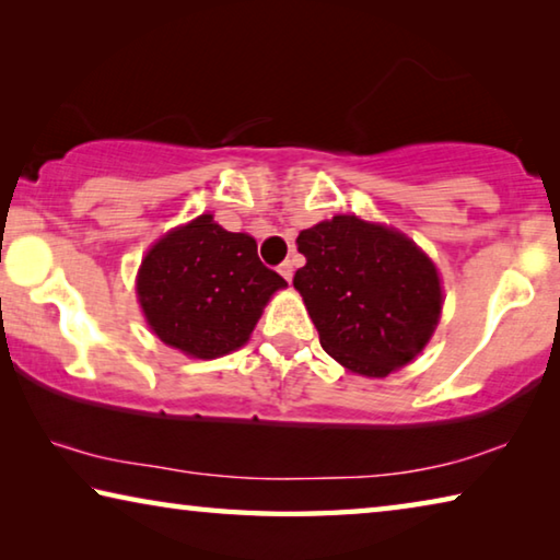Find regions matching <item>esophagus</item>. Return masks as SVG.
<instances>
[{
    "instance_id": "obj_1",
    "label": "esophagus",
    "mask_w": 560,
    "mask_h": 560,
    "mask_svg": "<svg viewBox=\"0 0 560 560\" xmlns=\"http://www.w3.org/2000/svg\"><path fill=\"white\" fill-rule=\"evenodd\" d=\"M279 273H281V277L287 279V281H291V279H293V261H291V259L283 261L281 267H279Z\"/></svg>"
}]
</instances>
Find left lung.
I'll list each match as a JSON object with an SVG mask.
<instances>
[{
    "mask_svg": "<svg viewBox=\"0 0 560 560\" xmlns=\"http://www.w3.org/2000/svg\"><path fill=\"white\" fill-rule=\"evenodd\" d=\"M293 277L320 346L350 373L385 377L430 343L442 314L438 267L393 226L336 214L299 234Z\"/></svg>",
    "mask_w": 560,
    "mask_h": 560,
    "instance_id": "8db88e82",
    "label": "left lung"
}]
</instances>
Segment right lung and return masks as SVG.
<instances>
[{
	"label": "right lung",
	"instance_id": "right-lung-1",
	"mask_svg": "<svg viewBox=\"0 0 560 560\" xmlns=\"http://www.w3.org/2000/svg\"><path fill=\"white\" fill-rule=\"evenodd\" d=\"M287 287L264 267L254 236L200 214L150 246L138 301L153 334L189 358H220L249 340L264 306Z\"/></svg>",
	"mask_w": 560,
	"mask_h": 560
}]
</instances>
